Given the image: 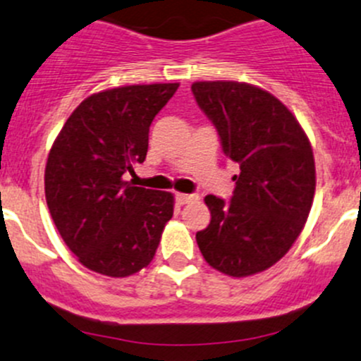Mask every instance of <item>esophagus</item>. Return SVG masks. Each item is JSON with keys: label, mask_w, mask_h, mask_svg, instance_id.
<instances>
[{"label": "esophagus", "mask_w": 361, "mask_h": 361, "mask_svg": "<svg viewBox=\"0 0 361 361\" xmlns=\"http://www.w3.org/2000/svg\"><path fill=\"white\" fill-rule=\"evenodd\" d=\"M174 199H176L178 204H187V202L194 201L195 195L194 194H176L174 195Z\"/></svg>", "instance_id": "1"}]
</instances>
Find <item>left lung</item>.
Returning a JSON list of instances; mask_svg holds the SVG:
<instances>
[{
    "label": "left lung",
    "instance_id": "left-lung-1",
    "mask_svg": "<svg viewBox=\"0 0 361 361\" xmlns=\"http://www.w3.org/2000/svg\"><path fill=\"white\" fill-rule=\"evenodd\" d=\"M192 93L224 155L240 166L229 201L204 197L212 220L195 234L199 250L231 277L259 274L284 257L305 226L316 190L312 148L291 111L261 87L204 80Z\"/></svg>",
    "mask_w": 361,
    "mask_h": 361
}]
</instances>
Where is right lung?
Here are the masks:
<instances>
[{
  "instance_id": "1",
  "label": "right lung",
  "mask_w": 361,
  "mask_h": 361,
  "mask_svg": "<svg viewBox=\"0 0 361 361\" xmlns=\"http://www.w3.org/2000/svg\"><path fill=\"white\" fill-rule=\"evenodd\" d=\"M180 84H142L87 97L70 114L45 166L56 229L86 268L128 277L149 264L173 216L169 192L127 181L148 153L149 125Z\"/></svg>"
}]
</instances>
